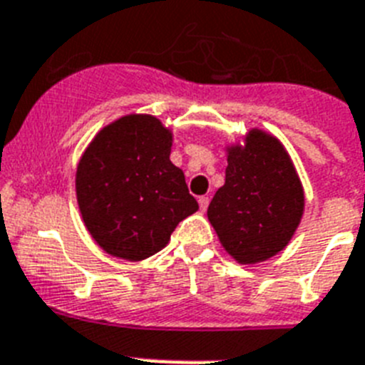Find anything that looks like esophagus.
<instances>
[{
  "instance_id": "esophagus-1",
  "label": "esophagus",
  "mask_w": 365,
  "mask_h": 365,
  "mask_svg": "<svg viewBox=\"0 0 365 365\" xmlns=\"http://www.w3.org/2000/svg\"><path fill=\"white\" fill-rule=\"evenodd\" d=\"M197 201H199V208H201V210H203V212H205V210H207V208H208V201H210V199H208V195H201V197H199Z\"/></svg>"
}]
</instances>
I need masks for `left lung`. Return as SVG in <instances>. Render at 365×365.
<instances>
[{
  "label": "left lung",
  "instance_id": "1",
  "mask_svg": "<svg viewBox=\"0 0 365 365\" xmlns=\"http://www.w3.org/2000/svg\"><path fill=\"white\" fill-rule=\"evenodd\" d=\"M303 212V185L279 138L251 129L244 145L227 148L225 185L208 205L207 216L236 262H264L280 253Z\"/></svg>",
  "mask_w": 365,
  "mask_h": 365
}]
</instances>
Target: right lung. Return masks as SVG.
<instances>
[{
	"label": "right lung",
	"mask_w": 365,
	"mask_h": 365,
	"mask_svg": "<svg viewBox=\"0 0 365 365\" xmlns=\"http://www.w3.org/2000/svg\"><path fill=\"white\" fill-rule=\"evenodd\" d=\"M173 135L151 114H127L103 127L76 173L81 216L96 244L138 262L170 242L199 208L185 173L170 160Z\"/></svg>",
	"instance_id": "add662e5"
}]
</instances>
